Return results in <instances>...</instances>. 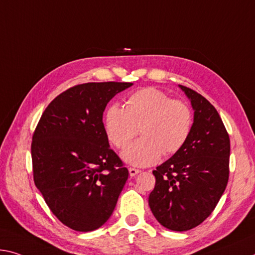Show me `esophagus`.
Instances as JSON below:
<instances>
[{
  "label": "esophagus",
  "mask_w": 255,
  "mask_h": 255,
  "mask_svg": "<svg viewBox=\"0 0 255 255\" xmlns=\"http://www.w3.org/2000/svg\"><path fill=\"white\" fill-rule=\"evenodd\" d=\"M139 172H140L139 169H136V168H129V175H130V177H135L136 175H138Z\"/></svg>",
  "instance_id": "obj_1"
}]
</instances>
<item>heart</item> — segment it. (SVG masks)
<instances>
[{"label":"heart","mask_w":255,"mask_h":255,"mask_svg":"<svg viewBox=\"0 0 255 255\" xmlns=\"http://www.w3.org/2000/svg\"><path fill=\"white\" fill-rule=\"evenodd\" d=\"M192 126L187 104L152 87L132 93L125 108L112 104L104 115L107 136L116 147H126L139 130L142 137L123 152V159L137 167L154 164L162 153L178 152L187 142Z\"/></svg>","instance_id":"1"}]
</instances>
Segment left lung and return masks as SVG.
<instances>
[{
  "label": "left lung",
  "instance_id": "1",
  "mask_svg": "<svg viewBox=\"0 0 255 255\" xmlns=\"http://www.w3.org/2000/svg\"><path fill=\"white\" fill-rule=\"evenodd\" d=\"M179 87L194 110L192 131L184 146L153 170L148 205L163 227L186 232L211 215L225 192L230 140L216 108L197 92Z\"/></svg>",
  "mask_w": 255,
  "mask_h": 255
}]
</instances>
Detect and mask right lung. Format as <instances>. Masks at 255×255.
Wrapping results in <instances>:
<instances>
[{
  "instance_id": "obj_1",
  "label": "right lung",
  "mask_w": 255,
  "mask_h": 255,
  "mask_svg": "<svg viewBox=\"0 0 255 255\" xmlns=\"http://www.w3.org/2000/svg\"><path fill=\"white\" fill-rule=\"evenodd\" d=\"M132 83H86L56 96L38 121L31 143L36 187L58 219L92 232L111 217L128 179L113 152L103 112Z\"/></svg>"
}]
</instances>
